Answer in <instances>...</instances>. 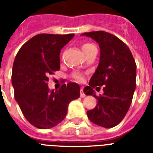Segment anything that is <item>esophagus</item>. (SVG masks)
I'll return each instance as SVG.
<instances>
[{"label": "esophagus", "instance_id": "obj_1", "mask_svg": "<svg viewBox=\"0 0 153 153\" xmlns=\"http://www.w3.org/2000/svg\"><path fill=\"white\" fill-rule=\"evenodd\" d=\"M85 93H83V88H81V90H80V97H82V98H83V97H85Z\"/></svg>", "mask_w": 153, "mask_h": 153}]
</instances>
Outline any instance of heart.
<instances>
[{"instance_id": "b5f03b06", "label": "heart", "mask_w": 153, "mask_h": 153, "mask_svg": "<svg viewBox=\"0 0 153 153\" xmlns=\"http://www.w3.org/2000/svg\"><path fill=\"white\" fill-rule=\"evenodd\" d=\"M82 51H83V53L85 54V55H88L90 52H92L93 51L97 50L96 47L93 45V43H90V42H84L82 45ZM74 79L77 80V81H79V82H81L82 80H83V77L80 75L79 74H74Z\"/></svg>"}]
</instances>
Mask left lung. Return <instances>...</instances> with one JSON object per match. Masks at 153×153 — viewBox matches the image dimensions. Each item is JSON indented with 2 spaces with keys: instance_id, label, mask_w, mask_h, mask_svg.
I'll return each instance as SVG.
<instances>
[{
  "instance_id": "8db88e82",
  "label": "left lung",
  "mask_w": 153,
  "mask_h": 153,
  "mask_svg": "<svg viewBox=\"0 0 153 153\" xmlns=\"http://www.w3.org/2000/svg\"><path fill=\"white\" fill-rule=\"evenodd\" d=\"M100 47V60L89 85L83 92L97 100L95 108L87 111L91 121L104 128H112L125 118L136 88V63L128 46L115 35L104 31L84 33ZM103 86L97 97L93 90Z\"/></svg>"
}]
</instances>
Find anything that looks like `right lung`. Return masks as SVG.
<instances>
[{
	"label": "right lung",
	"mask_w": 153,
	"mask_h": 153,
	"mask_svg": "<svg viewBox=\"0 0 153 153\" xmlns=\"http://www.w3.org/2000/svg\"><path fill=\"white\" fill-rule=\"evenodd\" d=\"M74 34L42 33L25 42L15 56L12 70L15 98L31 125L42 129L63 120L69 103L80 96L79 85L70 82L50 91L48 76L60 70V50Z\"/></svg>",
	"instance_id": "obj_1"
}]
</instances>
